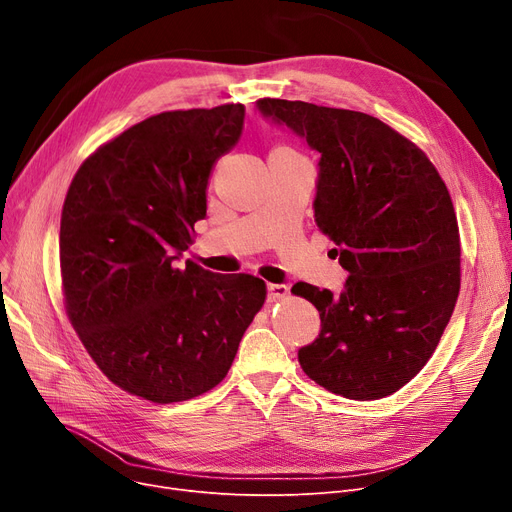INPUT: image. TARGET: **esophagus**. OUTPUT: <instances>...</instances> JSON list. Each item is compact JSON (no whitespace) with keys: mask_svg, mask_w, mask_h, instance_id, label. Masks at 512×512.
Returning <instances> with one entry per match:
<instances>
[{"mask_svg":"<svg viewBox=\"0 0 512 512\" xmlns=\"http://www.w3.org/2000/svg\"><path fill=\"white\" fill-rule=\"evenodd\" d=\"M288 297V286L286 284H267V301H280Z\"/></svg>","mask_w":512,"mask_h":512,"instance_id":"esophagus-1","label":"esophagus"}]
</instances>
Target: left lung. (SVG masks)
Here are the masks:
<instances>
[{
    "mask_svg": "<svg viewBox=\"0 0 512 512\" xmlns=\"http://www.w3.org/2000/svg\"><path fill=\"white\" fill-rule=\"evenodd\" d=\"M257 112L321 155L315 222L348 272L338 294L292 286L321 319L299 363L334 394L384 398L434 355L459 297L461 242L448 188L417 145L369 114L270 97Z\"/></svg>",
    "mask_w": 512,
    "mask_h": 512,
    "instance_id": "obj_1",
    "label": "left lung"
}]
</instances>
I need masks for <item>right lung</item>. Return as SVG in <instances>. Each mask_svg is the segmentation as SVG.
Here are the masks:
<instances>
[{"instance_id": "obj_1", "label": "right lung", "mask_w": 512, "mask_h": 512, "mask_svg": "<svg viewBox=\"0 0 512 512\" xmlns=\"http://www.w3.org/2000/svg\"><path fill=\"white\" fill-rule=\"evenodd\" d=\"M245 105L164 112L124 130L78 168L62 209L66 311L97 367L159 405L218 386L265 301V282L178 263L207 213L215 161Z\"/></svg>"}]
</instances>
